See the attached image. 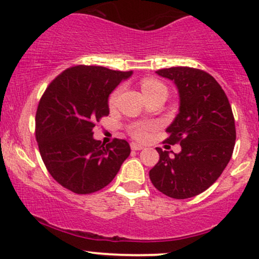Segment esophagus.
<instances>
[{"mask_svg": "<svg viewBox=\"0 0 259 259\" xmlns=\"http://www.w3.org/2000/svg\"><path fill=\"white\" fill-rule=\"evenodd\" d=\"M130 147H132V150H134V151H140V150H142V148H144V146H142V145L136 144V142H132Z\"/></svg>", "mask_w": 259, "mask_h": 259, "instance_id": "esophagus-1", "label": "esophagus"}]
</instances>
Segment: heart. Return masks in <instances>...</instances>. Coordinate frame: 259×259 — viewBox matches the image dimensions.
Instances as JSON below:
<instances>
[{"mask_svg":"<svg viewBox=\"0 0 259 259\" xmlns=\"http://www.w3.org/2000/svg\"><path fill=\"white\" fill-rule=\"evenodd\" d=\"M120 89H117L115 91L112 92V95L109 96V105L113 106L115 103V101L118 99V95H119ZM141 91L144 95H148V94H152V92L156 91H164L167 92V89L165 86L162 84V82L158 81L156 79H144L141 81ZM133 135L135 136L136 139H145L147 135V127L145 126H139L136 129L133 130Z\"/></svg>","mask_w":259,"mask_h":259,"instance_id":"heart-1","label":"heart"}]
</instances>
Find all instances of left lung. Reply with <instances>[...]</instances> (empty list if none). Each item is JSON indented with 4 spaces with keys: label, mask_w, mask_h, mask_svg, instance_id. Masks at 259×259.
Masks as SVG:
<instances>
[{
    "label": "left lung",
    "mask_w": 259,
    "mask_h": 259,
    "mask_svg": "<svg viewBox=\"0 0 259 259\" xmlns=\"http://www.w3.org/2000/svg\"><path fill=\"white\" fill-rule=\"evenodd\" d=\"M156 73L178 89L179 113L167 127L165 142H179L181 151L170 154L157 147L159 160L150 179L169 197H194L215 183L231 158L236 140L231 106L222 86L203 70L173 67Z\"/></svg>",
    "instance_id": "8db88e82"
}]
</instances>
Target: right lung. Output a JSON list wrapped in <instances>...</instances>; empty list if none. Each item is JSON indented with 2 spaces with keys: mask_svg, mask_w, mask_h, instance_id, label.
<instances>
[{
  "mask_svg": "<svg viewBox=\"0 0 259 259\" xmlns=\"http://www.w3.org/2000/svg\"><path fill=\"white\" fill-rule=\"evenodd\" d=\"M133 72L76 65L56 78L41 97L35 134L41 158L52 178L75 194L108 185L130 154L125 140L102 145L94 139L95 123L109 114L111 92Z\"/></svg>",
  "mask_w": 259,
  "mask_h": 259,
  "instance_id": "add662e5",
  "label": "right lung"
}]
</instances>
